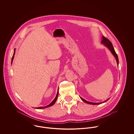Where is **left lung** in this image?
Instances as JSON below:
<instances>
[{"instance_id":"obj_1","label":"left lung","mask_w":134,"mask_h":134,"mask_svg":"<svg viewBox=\"0 0 134 134\" xmlns=\"http://www.w3.org/2000/svg\"><path fill=\"white\" fill-rule=\"evenodd\" d=\"M102 41L101 42L102 44H103L104 45L105 47H107L108 49L110 50V51L111 52V53H112V54L114 56L115 58V60L116 61V62H117V64L119 66V59H118V56L117 55V54H116L115 52V49L114 48V47L112 45V43L108 40V39L106 38H105L104 36H102ZM80 98L83 100V102L86 103H88V104H92V105H96V104H101L102 103H104V102H106L107 100H108V99L109 98H108L107 100L103 102H89L86 100H85L84 99L82 98L81 97H80Z\"/></svg>"}]
</instances>
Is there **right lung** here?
Returning <instances> with one entry per match:
<instances>
[{
	"label": "right lung",
	"instance_id": "add662e5",
	"mask_svg": "<svg viewBox=\"0 0 134 134\" xmlns=\"http://www.w3.org/2000/svg\"><path fill=\"white\" fill-rule=\"evenodd\" d=\"M15 52V49H14V53H13V57H12V63H13V58H14V57ZM58 94H59V90L58 89V92L57 93V95L56 96V97H55V99H54L52 102L51 103H50L49 105H47L46 107H38V108H37V109H42V108H48V107H51V106H52L53 105H54V104H55V103L56 102V100H57V99Z\"/></svg>",
	"mask_w": 134,
	"mask_h": 134
}]
</instances>
